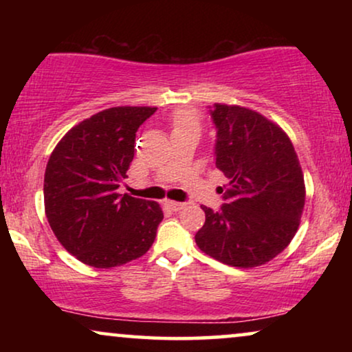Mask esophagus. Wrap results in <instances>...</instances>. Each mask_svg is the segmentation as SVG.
<instances>
[{
  "label": "esophagus",
  "mask_w": 352,
  "mask_h": 352,
  "mask_svg": "<svg viewBox=\"0 0 352 352\" xmlns=\"http://www.w3.org/2000/svg\"><path fill=\"white\" fill-rule=\"evenodd\" d=\"M166 205L170 206L173 211H179V210H182L186 206V204H182V201H173V200H168Z\"/></svg>",
  "instance_id": "obj_1"
}]
</instances>
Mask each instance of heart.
Returning a JSON list of instances; mask_svg holds the SVG:
<instances>
[{"label": "heart", "mask_w": 352, "mask_h": 352, "mask_svg": "<svg viewBox=\"0 0 352 352\" xmlns=\"http://www.w3.org/2000/svg\"><path fill=\"white\" fill-rule=\"evenodd\" d=\"M173 126L175 129L199 128V117L192 110H179L173 115Z\"/></svg>", "instance_id": "1"}]
</instances>
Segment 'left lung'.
<instances>
[{
	"label": "left lung",
	"mask_w": 352,
	"mask_h": 352,
	"mask_svg": "<svg viewBox=\"0 0 352 352\" xmlns=\"http://www.w3.org/2000/svg\"><path fill=\"white\" fill-rule=\"evenodd\" d=\"M216 168L229 179L226 204L201 206V252L234 267H256L288 247L305 208V177L285 131L254 110L214 104Z\"/></svg>",
	"instance_id": "1"
}]
</instances>
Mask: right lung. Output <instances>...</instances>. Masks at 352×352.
I'll use <instances>...</instances> for the list:
<instances>
[{"instance_id": "add662e5", "label": "right lung", "mask_w": 352, "mask_h": 352, "mask_svg": "<svg viewBox=\"0 0 352 352\" xmlns=\"http://www.w3.org/2000/svg\"><path fill=\"white\" fill-rule=\"evenodd\" d=\"M157 107H112L60 139L45 173V210L67 252L109 269L152 247L163 211L157 201L118 194L134 157L136 131Z\"/></svg>"}]
</instances>
